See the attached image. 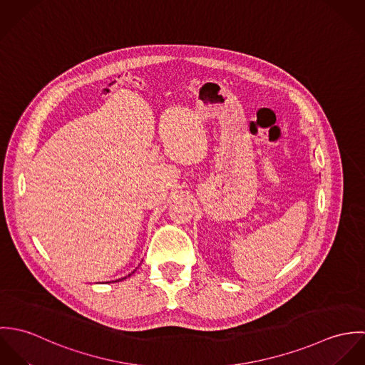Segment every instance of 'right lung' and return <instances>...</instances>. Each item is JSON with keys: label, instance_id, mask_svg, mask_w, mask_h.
I'll return each instance as SVG.
<instances>
[{"label": "right lung", "instance_id": "add662e5", "mask_svg": "<svg viewBox=\"0 0 365 365\" xmlns=\"http://www.w3.org/2000/svg\"><path fill=\"white\" fill-rule=\"evenodd\" d=\"M133 272H135V271H133ZM128 277H130V274H129ZM125 278H126V277H125ZM125 278H120V279H118V281H122V279H125Z\"/></svg>", "mask_w": 365, "mask_h": 365}]
</instances>
